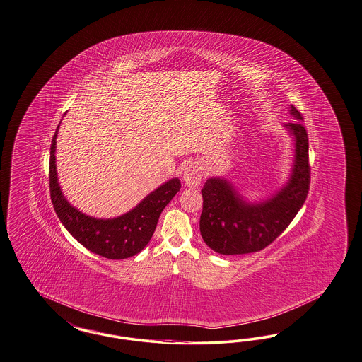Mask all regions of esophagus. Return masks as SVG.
Segmentation results:
<instances>
[{"mask_svg": "<svg viewBox=\"0 0 362 362\" xmlns=\"http://www.w3.org/2000/svg\"><path fill=\"white\" fill-rule=\"evenodd\" d=\"M203 179V170L198 163L187 165L183 171V182L189 188L198 187Z\"/></svg>", "mask_w": 362, "mask_h": 362, "instance_id": "obj_1", "label": "esophagus"}]
</instances>
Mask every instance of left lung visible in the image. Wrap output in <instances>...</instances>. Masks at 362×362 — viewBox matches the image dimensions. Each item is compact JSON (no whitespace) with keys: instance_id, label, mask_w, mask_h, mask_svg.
Instances as JSON below:
<instances>
[{"instance_id":"left-lung-1","label":"left lung","mask_w":362,"mask_h":362,"mask_svg":"<svg viewBox=\"0 0 362 362\" xmlns=\"http://www.w3.org/2000/svg\"><path fill=\"white\" fill-rule=\"evenodd\" d=\"M293 123L284 127L293 139V162L286 182L264 199L249 200L223 176L207 179L202 189L200 234L206 245L223 255L264 249L290 225L303 206L310 183L309 140L296 107Z\"/></svg>"}]
</instances>
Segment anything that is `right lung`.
<instances>
[{"mask_svg": "<svg viewBox=\"0 0 362 362\" xmlns=\"http://www.w3.org/2000/svg\"><path fill=\"white\" fill-rule=\"evenodd\" d=\"M62 124V123H60ZM50 144V198L64 227L89 251L108 259H125L144 249L158 225L164 207L180 189L179 177L164 182L140 200L134 209L115 218H95L72 206L64 197L56 168V139Z\"/></svg>", "mask_w": 362, "mask_h": 362, "instance_id": "1", "label": "right lung"}]
</instances>
